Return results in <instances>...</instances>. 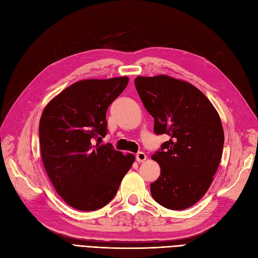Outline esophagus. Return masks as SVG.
<instances>
[{
  "instance_id": "1",
  "label": "esophagus",
  "mask_w": 258,
  "mask_h": 258,
  "mask_svg": "<svg viewBox=\"0 0 258 258\" xmlns=\"http://www.w3.org/2000/svg\"><path fill=\"white\" fill-rule=\"evenodd\" d=\"M146 159H147V156L145 155L143 151H140V153L136 154V160H137V162H144Z\"/></svg>"
}]
</instances>
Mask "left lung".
Masks as SVG:
<instances>
[{
    "mask_svg": "<svg viewBox=\"0 0 258 258\" xmlns=\"http://www.w3.org/2000/svg\"><path fill=\"white\" fill-rule=\"evenodd\" d=\"M136 90L154 117L157 135L170 138L151 156L160 176L150 193L161 206L183 210L206 194L222 156L224 133L220 116L195 86L168 75L137 76Z\"/></svg>",
    "mask_w": 258,
    "mask_h": 258,
    "instance_id": "8db88e82",
    "label": "left lung"
}]
</instances>
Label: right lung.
Wrapping results in <instances>:
<instances>
[{"label": "right lung", "instance_id": "add662e5", "mask_svg": "<svg viewBox=\"0 0 258 258\" xmlns=\"http://www.w3.org/2000/svg\"><path fill=\"white\" fill-rule=\"evenodd\" d=\"M127 84V76L83 79L61 91L42 112L43 167L56 193L73 208L91 211L105 206L135 161L134 155L98 143L107 135L108 107Z\"/></svg>", "mask_w": 258, "mask_h": 258}]
</instances>
